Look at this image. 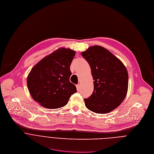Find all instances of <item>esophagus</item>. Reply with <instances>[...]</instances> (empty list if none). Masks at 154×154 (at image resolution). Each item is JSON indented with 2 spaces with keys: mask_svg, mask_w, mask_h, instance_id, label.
Wrapping results in <instances>:
<instances>
[{
  "mask_svg": "<svg viewBox=\"0 0 154 154\" xmlns=\"http://www.w3.org/2000/svg\"><path fill=\"white\" fill-rule=\"evenodd\" d=\"M76 87L77 91H79V88H80V85H79V84H77V85H76Z\"/></svg>",
  "mask_w": 154,
  "mask_h": 154,
  "instance_id": "esophagus-1",
  "label": "esophagus"
}]
</instances>
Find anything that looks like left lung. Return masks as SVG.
<instances>
[{
	"label": "left lung",
	"mask_w": 154,
	"mask_h": 154,
	"mask_svg": "<svg viewBox=\"0 0 154 154\" xmlns=\"http://www.w3.org/2000/svg\"><path fill=\"white\" fill-rule=\"evenodd\" d=\"M89 64L94 89L84 99L86 107L97 113H107L118 107L127 95L128 73L121 61L101 46L90 47L81 53Z\"/></svg>",
	"instance_id": "obj_1"
}]
</instances>
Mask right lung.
Here are the masks:
<instances>
[{"label": "right lung", "instance_id": "right-lung-1", "mask_svg": "<svg viewBox=\"0 0 154 154\" xmlns=\"http://www.w3.org/2000/svg\"><path fill=\"white\" fill-rule=\"evenodd\" d=\"M75 51L66 48L56 50L45 56L31 70L27 86L33 100L47 109L66 106L77 91L70 82V66Z\"/></svg>", "mask_w": 154, "mask_h": 154}]
</instances>
